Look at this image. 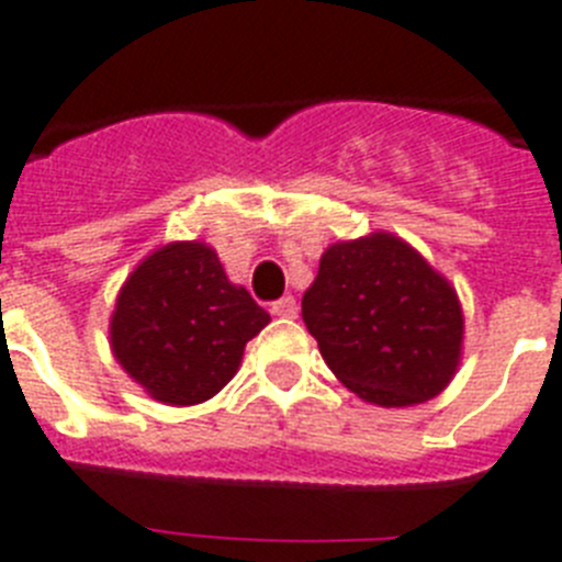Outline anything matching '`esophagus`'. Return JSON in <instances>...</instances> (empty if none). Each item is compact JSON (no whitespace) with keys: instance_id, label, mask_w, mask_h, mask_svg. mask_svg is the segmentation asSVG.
<instances>
[{"instance_id":"obj_1","label":"esophagus","mask_w":562,"mask_h":562,"mask_svg":"<svg viewBox=\"0 0 562 562\" xmlns=\"http://www.w3.org/2000/svg\"><path fill=\"white\" fill-rule=\"evenodd\" d=\"M271 314L282 316V319H294V316L300 314V308H296L294 296H282V300H277L274 305H271Z\"/></svg>"}]
</instances>
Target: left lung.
<instances>
[{
  "mask_svg": "<svg viewBox=\"0 0 562 562\" xmlns=\"http://www.w3.org/2000/svg\"><path fill=\"white\" fill-rule=\"evenodd\" d=\"M302 319L336 379L379 407L438 396L461 359L456 291L393 234L336 243L322 254Z\"/></svg>",
  "mask_w": 562,
  "mask_h": 562,
  "instance_id": "8db88e82",
  "label": "left lung"
}]
</instances>
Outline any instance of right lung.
Instances as JSON below:
<instances>
[{
  "instance_id": "add662e5",
  "label": "right lung",
  "mask_w": 562,
  "mask_h": 562,
  "mask_svg": "<svg viewBox=\"0 0 562 562\" xmlns=\"http://www.w3.org/2000/svg\"><path fill=\"white\" fill-rule=\"evenodd\" d=\"M271 316L232 285L203 243L149 254L121 288L110 322L112 353L158 402L200 404L237 373L246 341Z\"/></svg>"
}]
</instances>
